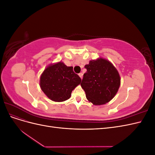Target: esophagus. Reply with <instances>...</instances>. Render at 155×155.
Returning a JSON list of instances; mask_svg holds the SVG:
<instances>
[{
  "instance_id": "1",
  "label": "esophagus",
  "mask_w": 155,
  "mask_h": 155,
  "mask_svg": "<svg viewBox=\"0 0 155 155\" xmlns=\"http://www.w3.org/2000/svg\"><path fill=\"white\" fill-rule=\"evenodd\" d=\"M79 76L80 77V78L82 79V78H83V73H82V72L79 73Z\"/></svg>"
}]
</instances>
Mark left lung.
<instances>
[{"label":"left lung","instance_id":"obj_1","mask_svg":"<svg viewBox=\"0 0 155 155\" xmlns=\"http://www.w3.org/2000/svg\"><path fill=\"white\" fill-rule=\"evenodd\" d=\"M81 86L87 99L95 105L107 104L114 97L120 85L118 72L109 61L100 58L86 64Z\"/></svg>","mask_w":155,"mask_h":155}]
</instances>
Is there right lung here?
Masks as SVG:
<instances>
[{
	"label": "right lung",
	"instance_id": "1",
	"mask_svg": "<svg viewBox=\"0 0 155 155\" xmlns=\"http://www.w3.org/2000/svg\"><path fill=\"white\" fill-rule=\"evenodd\" d=\"M81 79L62 62L51 64L46 68L40 78L42 91L50 100L61 102L70 97L74 89L81 83Z\"/></svg>",
	"mask_w": 155,
	"mask_h": 155
}]
</instances>
